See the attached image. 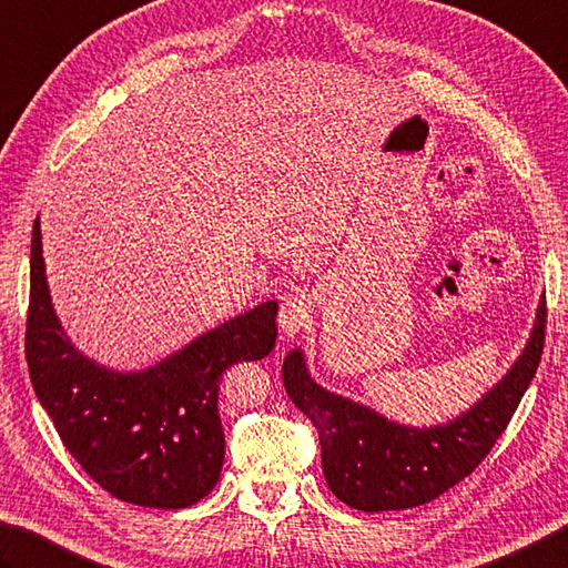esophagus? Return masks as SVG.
Wrapping results in <instances>:
<instances>
[{"instance_id": "1", "label": "esophagus", "mask_w": 568, "mask_h": 568, "mask_svg": "<svg viewBox=\"0 0 568 568\" xmlns=\"http://www.w3.org/2000/svg\"><path fill=\"white\" fill-rule=\"evenodd\" d=\"M312 324V302L306 296H288L280 308V328L284 336H296Z\"/></svg>"}]
</instances>
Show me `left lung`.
Returning <instances> with one entry per match:
<instances>
[{"instance_id": "obj_1", "label": "left lung", "mask_w": 568, "mask_h": 568, "mask_svg": "<svg viewBox=\"0 0 568 568\" xmlns=\"http://www.w3.org/2000/svg\"><path fill=\"white\" fill-rule=\"evenodd\" d=\"M544 296L517 361L475 405L447 423L405 425L371 405L318 385L304 348L284 358L288 398L314 423L328 489L361 511H400L427 505L483 463L505 433L544 351Z\"/></svg>"}]
</instances>
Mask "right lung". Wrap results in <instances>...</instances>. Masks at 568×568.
Returning a JSON list of instances; mask_svg holds the SVG:
<instances>
[{
    "label": "right lung",
    "instance_id": "obj_1",
    "mask_svg": "<svg viewBox=\"0 0 568 568\" xmlns=\"http://www.w3.org/2000/svg\"><path fill=\"white\" fill-rule=\"evenodd\" d=\"M280 304L262 302L141 371L89 358L51 302L39 217L31 232L27 318L29 376L73 459L115 499L185 509L207 497L224 463L220 381L240 361H262L276 341Z\"/></svg>",
    "mask_w": 568,
    "mask_h": 568
}]
</instances>
